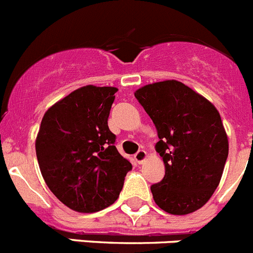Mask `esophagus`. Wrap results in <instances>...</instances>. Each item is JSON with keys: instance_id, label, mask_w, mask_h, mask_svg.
<instances>
[{"instance_id": "obj_1", "label": "esophagus", "mask_w": 253, "mask_h": 253, "mask_svg": "<svg viewBox=\"0 0 253 253\" xmlns=\"http://www.w3.org/2000/svg\"><path fill=\"white\" fill-rule=\"evenodd\" d=\"M146 158H147V152L143 151V149H140V151H138L137 153L134 154V160L137 161L139 165L140 163L144 162V161H146Z\"/></svg>"}]
</instances>
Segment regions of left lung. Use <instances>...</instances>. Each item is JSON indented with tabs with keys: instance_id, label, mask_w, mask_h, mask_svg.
Listing matches in <instances>:
<instances>
[{
	"instance_id": "left-lung-1",
	"label": "left lung",
	"mask_w": 253,
	"mask_h": 253,
	"mask_svg": "<svg viewBox=\"0 0 253 253\" xmlns=\"http://www.w3.org/2000/svg\"><path fill=\"white\" fill-rule=\"evenodd\" d=\"M134 96L156 125V151L165 177L151 186L154 202L173 215L200 209L218 187L228 157V137L213 104L182 82L169 80Z\"/></svg>"
}]
</instances>
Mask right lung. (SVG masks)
I'll return each instance as SVG.
<instances>
[{
  "mask_svg": "<svg viewBox=\"0 0 253 253\" xmlns=\"http://www.w3.org/2000/svg\"><path fill=\"white\" fill-rule=\"evenodd\" d=\"M116 87L84 86L44 114L35 140L50 191L69 209L95 213L114 204L131 169L107 125Z\"/></svg>",
  "mask_w": 253,
  "mask_h": 253,
  "instance_id": "add662e5",
  "label": "right lung"
}]
</instances>
